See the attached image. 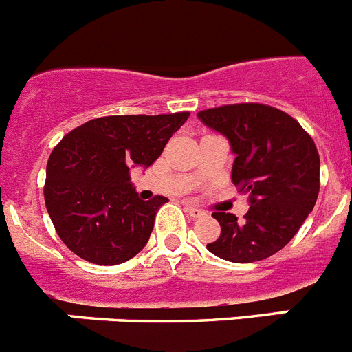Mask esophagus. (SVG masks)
<instances>
[{
	"mask_svg": "<svg viewBox=\"0 0 352 352\" xmlns=\"http://www.w3.org/2000/svg\"><path fill=\"white\" fill-rule=\"evenodd\" d=\"M185 211L190 214L192 219H199V217H203L204 214L203 210H199V208H195V206H185Z\"/></svg>",
	"mask_w": 352,
	"mask_h": 352,
	"instance_id": "1",
	"label": "esophagus"
}]
</instances>
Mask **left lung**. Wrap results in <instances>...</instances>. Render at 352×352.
<instances>
[{
	"label": "left lung",
	"mask_w": 352,
	"mask_h": 352,
	"mask_svg": "<svg viewBox=\"0 0 352 352\" xmlns=\"http://www.w3.org/2000/svg\"><path fill=\"white\" fill-rule=\"evenodd\" d=\"M197 118L227 138L236 157L232 183L248 194L250 204L243 220L213 213L222 232L208 250L231 263L273 256L316 206L321 160L312 138L294 118L264 104L222 105Z\"/></svg>",
	"instance_id": "left-lung-1"
}]
</instances>
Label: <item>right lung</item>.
Masks as SVG:
<instances>
[{"label": "right lung", "mask_w": 352, "mask_h": 352, "mask_svg": "<svg viewBox=\"0 0 352 352\" xmlns=\"http://www.w3.org/2000/svg\"><path fill=\"white\" fill-rule=\"evenodd\" d=\"M188 116L96 118L52 149L43 197L56 232L76 256L113 266L144 248L167 197L142 201L130 170L151 166Z\"/></svg>", "instance_id": "1"}]
</instances>
